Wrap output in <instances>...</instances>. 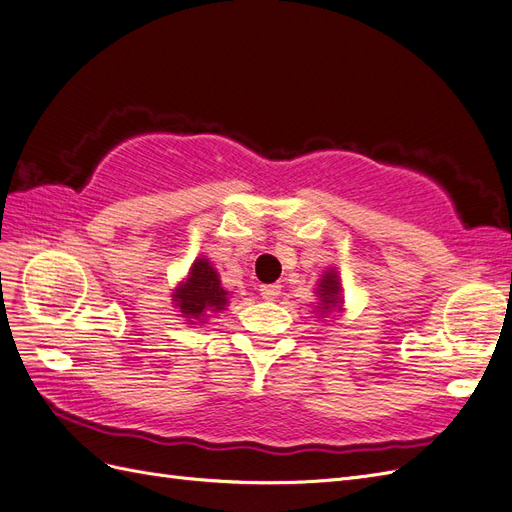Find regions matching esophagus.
Segmentation results:
<instances>
[{"instance_id":"1","label":"esophagus","mask_w":512,"mask_h":512,"mask_svg":"<svg viewBox=\"0 0 512 512\" xmlns=\"http://www.w3.org/2000/svg\"><path fill=\"white\" fill-rule=\"evenodd\" d=\"M280 292H282V286H277V284H262L260 286V297L267 301H275L277 297H280Z\"/></svg>"}]
</instances>
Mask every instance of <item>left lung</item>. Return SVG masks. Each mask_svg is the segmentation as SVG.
<instances>
[{
	"label": "left lung",
	"instance_id": "1",
	"mask_svg": "<svg viewBox=\"0 0 512 512\" xmlns=\"http://www.w3.org/2000/svg\"><path fill=\"white\" fill-rule=\"evenodd\" d=\"M320 309H324V312H331V309L335 305H339V282H337V273L335 271H329L327 275L322 277L320 280Z\"/></svg>",
	"mask_w": 512,
	"mask_h": 512
}]
</instances>
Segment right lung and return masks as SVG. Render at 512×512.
Here are the masks:
<instances>
[{
    "label": "right lung",
    "instance_id": "1",
    "mask_svg": "<svg viewBox=\"0 0 512 512\" xmlns=\"http://www.w3.org/2000/svg\"><path fill=\"white\" fill-rule=\"evenodd\" d=\"M226 290L220 284V275L211 267L207 258H198L185 282L173 297L181 309L183 318L205 316V312H222L226 307Z\"/></svg>",
    "mask_w": 512,
    "mask_h": 512
}]
</instances>
